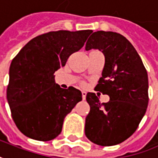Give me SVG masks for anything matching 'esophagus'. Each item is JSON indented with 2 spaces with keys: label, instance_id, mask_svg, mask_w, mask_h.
I'll use <instances>...</instances> for the list:
<instances>
[{
  "label": "esophagus",
  "instance_id": "obj_1",
  "mask_svg": "<svg viewBox=\"0 0 158 158\" xmlns=\"http://www.w3.org/2000/svg\"><path fill=\"white\" fill-rule=\"evenodd\" d=\"M82 98L83 99H86V91H82Z\"/></svg>",
  "mask_w": 158,
  "mask_h": 158
}]
</instances>
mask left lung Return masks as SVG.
<instances>
[{
  "mask_svg": "<svg viewBox=\"0 0 158 158\" xmlns=\"http://www.w3.org/2000/svg\"><path fill=\"white\" fill-rule=\"evenodd\" d=\"M91 49H99L105 56L95 89L110 99L100 103L95 93H87L91 108L85 119V135L97 145L113 146L131 137L146 113L148 74L132 44L118 33L94 32L85 46L86 51Z\"/></svg>",
  "mask_w": 158,
  "mask_h": 158,
  "instance_id": "left-lung-1",
  "label": "left lung"
}]
</instances>
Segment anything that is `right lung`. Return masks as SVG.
<instances>
[{
  "label": "right lung",
  "mask_w": 158,
  "mask_h": 158,
  "mask_svg": "<svg viewBox=\"0 0 158 158\" xmlns=\"http://www.w3.org/2000/svg\"><path fill=\"white\" fill-rule=\"evenodd\" d=\"M91 30L52 31L29 41L12 59L7 99L12 119L27 137L41 141L55 139L68 113L82 100V92L55 83L54 73L78 52Z\"/></svg>",
  "instance_id": "add662e5"
}]
</instances>
